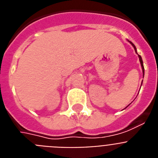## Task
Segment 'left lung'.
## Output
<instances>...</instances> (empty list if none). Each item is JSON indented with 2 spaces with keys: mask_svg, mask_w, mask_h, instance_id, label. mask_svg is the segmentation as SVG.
Returning <instances> with one entry per match:
<instances>
[{
  "mask_svg": "<svg viewBox=\"0 0 158 158\" xmlns=\"http://www.w3.org/2000/svg\"><path fill=\"white\" fill-rule=\"evenodd\" d=\"M128 42L130 43L131 45H132V46H133V48H134L135 51H136V53L137 54V51H136V46H135V45L132 43V42H130L129 40H128ZM137 55H138V58H139V60H140V66H141V68H142V72H143V77H144V65H143V61H142V59H141V56L140 55H139L138 54H137ZM143 82V81H142ZM142 84V83H141Z\"/></svg>",
  "mask_w": 158,
  "mask_h": 158,
  "instance_id": "obj_1",
  "label": "left lung"
}]
</instances>
